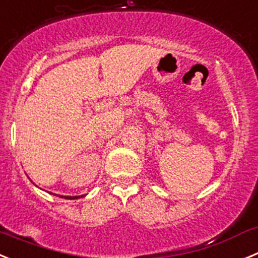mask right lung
<instances>
[{"mask_svg":"<svg viewBox=\"0 0 258 258\" xmlns=\"http://www.w3.org/2000/svg\"><path fill=\"white\" fill-rule=\"evenodd\" d=\"M61 198H66V200H77V198L82 197V196H74V197H72V196H60Z\"/></svg>","mask_w":258,"mask_h":258,"instance_id":"add662e5","label":"right lung"}]
</instances>
